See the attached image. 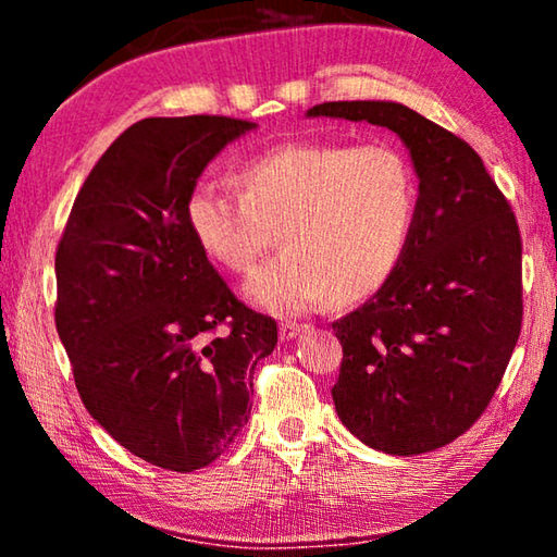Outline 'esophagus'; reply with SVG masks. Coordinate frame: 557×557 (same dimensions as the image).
<instances>
[{"label":"esophagus","mask_w":557,"mask_h":557,"mask_svg":"<svg viewBox=\"0 0 557 557\" xmlns=\"http://www.w3.org/2000/svg\"><path fill=\"white\" fill-rule=\"evenodd\" d=\"M301 329H305V326H299V324H295V322L280 324V342H292V338L299 336Z\"/></svg>","instance_id":"1"}]
</instances>
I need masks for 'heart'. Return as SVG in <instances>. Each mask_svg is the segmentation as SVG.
<instances>
[{
    "mask_svg": "<svg viewBox=\"0 0 557 557\" xmlns=\"http://www.w3.org/2000/svg\"><path fill=\"white\" fill-rule=\"evenodd\" d=\"M238 184L240 194L194 186L186 223L203 256L235 275L250 272L280 233L285 252L245 285L252 305L275 314L383 287L418 213V178L393 145H280L250 159Z\"/></svg>",
    "mask_w": 557,
    "mask_h": 557,
    "instance_id": "heart-1",
    "label": "heart"
}]
</instances>
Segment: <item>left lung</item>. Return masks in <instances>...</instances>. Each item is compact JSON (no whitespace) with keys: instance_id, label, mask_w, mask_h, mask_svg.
<instances>
[{"instance_id":"obj_1","label":"left lung","mask_w":557,"mask_h":557,"mask_svg":"<svg viewBox=\"0 0 557 557\" xmlns=\"http://www.w3.org/2000/svg\"><path fill=\"white\" fill-rule=\"evenodd\" d=\"M307 117L393 129L420 178L398 268L332 324L344 348L336 414L385 455L445 447L486 410L521 334L516 215L465 139L400 102H322Z\"/></svg>"}]
</instances>
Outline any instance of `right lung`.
Segmentation results:
<instances>
[{"instance_id":"obj_1","label":"right lung","mask_w":557,"mask_h":557,"mask_svg":"<svg viewBox=\"0 0 557 557\" xmlns=\"http://www.w3.org/2000/svg\"><path fill=\"white\" fill-rule=\"evenodd\" d=\"M256 122L147 117L75 196L55 250V329L90 418L149 465H211L250 418L252 371L277 344L196 245L186 199Z\"/></svg>"}]
</instances>
